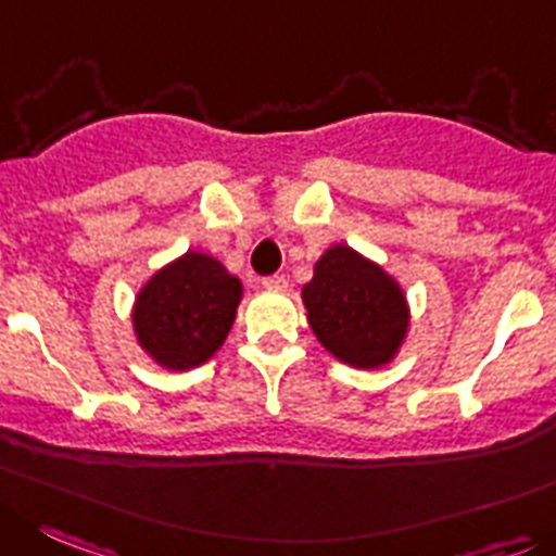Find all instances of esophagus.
I'll return each mask as SVG.
<instances>
[{
	"instance_id": "34e87169",
	"label": "esophagus",
	"mask_w": 556,
	"mask_h": 556,
	"mask_svg": "<svg viewBox=\"0 0 556 556\" xmlns=\"http://www.w3.org/2000/svg\"><path fill=\"white\" fill-rule=\"evenodd\" d=\"M263 288L271 290V293H285V290H288V279H285L282 274H274V277L263 279Z\"/></svg>"
}]
</instances>
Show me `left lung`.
<instances>
[{"instance_id":"8db88e82","label":"left lung","mask_w":556,"mask_h":556,"mask_svg":"<svg viewBox=\"0 0 556 556\" xmlns=\"http://www.w3.org/2000/svg\"><path fill=\"white\" fill-rule=\"evenodd\" d=\"M302 302L320 345L359 370L392 365L412 326L403 285L349 243H331L315 261Z\"/></svg>"}]
</instances>
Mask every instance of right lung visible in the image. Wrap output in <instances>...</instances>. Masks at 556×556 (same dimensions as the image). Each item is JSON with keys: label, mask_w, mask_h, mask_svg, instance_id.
Instances as JSON below:
<instances>
[{"label": "right lung", "mask_w": 556, "mask_h": 556, "mask_svg": "<svg viewBox=\"0 0 556 556\" xmlns=\"http://www.w3.org/2000/svg\"><path fill=\"white\" fill-rule=\"evenodd\" d=\"M241 295V279L189 249L139 288L131 307L137 345L164 370H194L225 345Z\"/></svg>", "instance_id": "add662e5"}]
</instances>
